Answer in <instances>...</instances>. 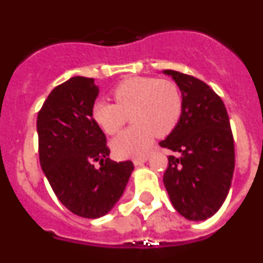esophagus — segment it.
Masks as SVG:
<instances>
[{"instance_id": "esophagus-1", "label": "esophagus", "mask_w": 263, "mask_h": 263, "mask_svg": "<svg viewBox=\"0 0 263 263\" xmlns=\"http://www.w3.org/2000/svg\"><path fill=\"white\" fill-rule=\"evenodd\" d=\"M146 160H147V157H146V155H143V157L134 158V159H133V163L136 164V166H142V164L145 163Z\"/></svg>"}]
</instances>
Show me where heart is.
Wrapping results in <instances>:
<instances>
[{
  "label": "heart",
  "mask_w": 263,
  "mask_h": 263,
  "mask_svg": "<svg viewBox=\"0 0 263 263\" xmlns=\"http://www.w3.org/2000/svg\"><path fill=\"white\" fill-rule=\"evenodd\" d=\"M116 104L99 100L92 105V118L104 133L113 136L132 113L134 126L111 141L117 157H136L147 152L155 136L164 137L174 130L182 115L180 90L170 80L130 78L113 89Z\"/></svg>",
  "instance_id": "b5f03b06"
}]
</instances>
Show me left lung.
Returning a JSON list of instances; mask_svg holds the SVG:
<instances>
[{
    "mask_svg": "<svg viewBox=\"0 0 263 263\" xmlns=\"http://www.w3.org/2000/svg\"><path fill=\"white\" fill-rule=\"evenodd\" d=\"M182 92L178 124L162 147L170 155L163 175L174 208L191 221L212 217L229 192L234 171V141L227 108L215 90L194 76L164 69Z\"/></svg>",
    "mask_w": 263,
    "mask_h": 263,
    "instance_id": "obj_1",
    "label": "left lung"
}]
</instances>
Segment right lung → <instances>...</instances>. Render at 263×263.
Masks as SVG:
<instances>
[{"label": "right lung", "instance_id": "1", "mask_svg": "<svg viewBox=\"0 0 263 263\" xmlns=\"http://www.w3.org/2000/svg\"><path fill=\"white\" fill-rule=\"evenodd\" d=\"M97 96L93 79L75 76L53 88L36 118L42 170L60 203L85 218L106 215L134 170L132 160L109 158L105 134L92 118Z\"/></svg>", "mask_w": 263, "mask_h": 263}]
</instances>
